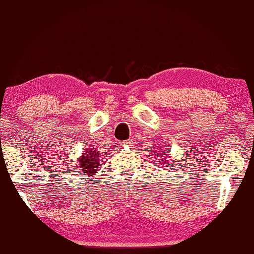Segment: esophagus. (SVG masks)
Masks as SVG:
<instances>
[{
    "instance_id": "34e87169",
    "label": "esophagus",
    "mask_w": 254,
    "mask_h": 254,
    "mask_svg": "<svg viewBox=\"0 0 254 254\" xmlns=\"http://www.w3.org/2000/svg\"><path fill=\"white\" fill-rule=\"evenodd\" d=\"M122 145H126V147H127V145H131L132 144V140H127V141H123V142L121 143Z\"/></svg>"
}]
</instances>
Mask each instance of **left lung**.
<instances>
[{
	"label": "left lung",
	"mask_w": 254,
	"mask_h": 254,
	"mask_svg": "<svg viewBox=\"0 0 254 254\" xmlns=\"http://www.w3.org/2000/svg\"><path fill=\"white\" fill-rule=\"evenodd\" d=\"M159 152H160V151H159ZM163 154H165V156H161L162 158L160 159V160H161V165H162V166H163V165L167 166V163L169 162V160H167V153L163 152ZM169 157H170V156H169Z\"/></svg>",
	"instance_id": "8db88e82"
}]
</instances>
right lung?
I'll return each mask as SVG.
<instances>
[{
	"label": "right lung",
	"mask_w": 254,
	"mask_h": 254,
	"mask_svg": "<svg viewBox=\"0 0 254 254\" xmlns=\"http://www.w3.org/2000/svg\"><path fill=\"white\" fill-rule=\"evenodd\" d=\"M101 156L102 154L97 151L96 147H87L86 151H84V153L77 160V168H79L81 171H85L84 174L88 176L95 175L98 167L101 165Z\"/></svg>",
	"instance_id": "1"
}]
</instances>
